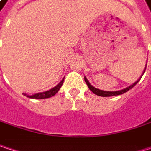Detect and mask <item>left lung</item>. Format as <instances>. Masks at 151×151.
I'll use <instances>...</instances> for the list:
<instances>
[{"label":"left lung","mask_w":151,"mask_h":151,"mask_svg":"<svg viewBox=\"0 0 151 151\" xmlns=\"http://www.w3.org/2000/svg\"><path fill=\"white\" fill-rule=\"evenodd\" d=\"M146 66H147V64H146ZM145 69H146V67L144 68V71H143V73H142V75H143V73H145ZM142 75L141 76V78L142 77ZM141 78H140L138 80H136V82H135L133 85H131V86H128V87H126V88H124V89H122V90H120V91H114V92H109V91L100 90V89H98V88H96V87L93 86L90 84V82L88 81V79H87L86 77H85L84 78H85V81H86V85L88 86L89 89H90V90H91L94 94L99 95V96H101V97H110V96H114V95H120V94H122V93H124L128 92L129 90H130L131 88H133V87L136 86V84L139 82V80L141 79Z\"/></svg>","instance_id":"1"}]
</instances>
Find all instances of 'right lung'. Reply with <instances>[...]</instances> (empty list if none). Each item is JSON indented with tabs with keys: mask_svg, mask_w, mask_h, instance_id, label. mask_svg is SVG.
Instances as JSON below:
<instances>
[{
	"mask_svg": "<svg viewBox=\"0 0 151 151\" xmlns=\"http://www.w3.org/2000/svg\"><path fill=\"white\" fill-rule=\"evenodd\" d=\"M63 83H64V78L61 80V82L58 85H57L55 87H53V88H51V89H50V90H48L46 92L35 93L33 95H27L26 93H23V95H25V96H27L29 98H31V99H46V98H50L51 96H54L59 91V89L61 88Z\"/></svg>",
	"mask_w": 151,
	"mask_h": 151,
	"instance_id": "obj_1",
	"label": "right lung"
}]
</instances>
